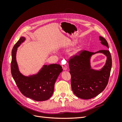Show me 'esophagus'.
<instances>
[{
	"label": "esophagus",
	"mask_w": 122,
	"mask_h": 122,
	"mask_svg": "<svg viewBox=\"0 0 122 122\" xmlns=\"http://www.w3.org/2000/svg\"><path fill=\"white\" fill-rule=\"evenodd\" d=\"M62 69H63L64 70H66L68 69L67 65H63L62 66Z\"/></svg>",
	"instance_id": "obj_1"
}]
</instances>
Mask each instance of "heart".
I'll return each instance as SVG.
<instances>
[{
    "label": "heart",
    "instance_id": "b5f03b06",
    "mask_svg": "<svg viewBox=\"0 0 122 122\" xmlns=\"http://www.w3.org/2000/svg\"><path fill=\"white\" fill-rule=\"evenodd\" d=\"M80 50V48H78V49H77L76 51H75V53H76V52H78V51Z\"/></svg>",
    "mask_w": 122,
    "mask_h": 122
}]
</instances>
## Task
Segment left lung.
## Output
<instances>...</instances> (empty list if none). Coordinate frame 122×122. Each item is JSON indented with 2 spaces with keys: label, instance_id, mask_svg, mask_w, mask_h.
<instances>
[{
  "label": "left lung",
  "instance_id": "1",
  "mask_svg": "<svg viewBox=\"0 0 122 122\" xmlns=\"http://www.w3.org/2000/svg\"><path fill=\"white\" fill-rule=\"evenodd\" d=\"M99 39L102 45L109 48L107 41L101 36ZM97 53H102L107 56L106 64L100 71L91 69L90 65L91 56ZM69 66L73 93L79 98L90 99L100 94L108 84L112 66V56L108 50L96 52L81 50L70 58Z\"/></svg>",
  "mask_w": 122,
  "mask_h": 122
}]
</instances>
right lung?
<instances>
[{
  "instance_id": "obj_1",
  "label": "right lung",
  "mask_w": 122,
  "mask_h": 122,
  "mask_svg": "<svg viewBox=\"0 0 122 122\" xmlns=\"http://www.w3.org/2000/svg\"><path fill=\"white\" fill-rule=\"evenodd\" d=\"M24 40V37H21L13 48L10 65L12 76L21 93L25 97L36 101L47 100L53 93L54 84L62 71V67L58 64L45 65L36 75L26 77L21 74L18 69L16 54L17 48Z\"/></svg>"
}]
</instances>
